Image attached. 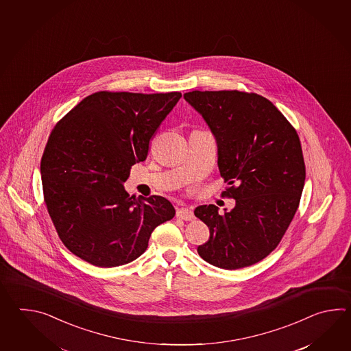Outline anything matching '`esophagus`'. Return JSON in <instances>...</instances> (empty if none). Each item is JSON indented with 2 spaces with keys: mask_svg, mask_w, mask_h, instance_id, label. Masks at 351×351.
Wrapping results in <instances>:
<instances>
[{
  "mask_svg": "<svg viewBox=\"0 0 351 351\" xmlns=\"http://www.w3.org/2000/svg\"><path fill=\"white\" fill-rule=\"evenodd\" d=\"M177 217L180 218V219H183V221H193V210L191 208L182 207V208L177 209Z\"/></svg>",
  "mask_w": 351,
  "mask_h": 351,
  "instance_id": "34e87169",
  "label": "esophagus"
}]
</instances>
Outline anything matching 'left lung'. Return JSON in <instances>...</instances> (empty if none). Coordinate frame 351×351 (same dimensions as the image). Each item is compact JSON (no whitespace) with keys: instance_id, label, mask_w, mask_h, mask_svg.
Returning <instances> with one entry per match:
<instances>
[{"instance_id":"1","label":"left lung","mask_w":351,"mask_h":351,"mask_svg":"<svg viewBox=\"0 0 351 351\" xmlns=\"http://www.w3.org/2000/svg\"><path fill=\"white\" fill-rule=\"evenodd\" d=\"M184 99L216 138L218 169L231 186L224 194L236 199L224 215L213 204L194 209L209 228L197 251L219 269L251 266L276 248L298 210L306 176L298 133L254 93L195 90Z\"/></svg>"}]
</instances>
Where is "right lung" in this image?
I'll return each instance as SVG.
<instances>
[{"label": "right lung", "instance_id": "obj_1", "mask_svg": "<svg viewBox=\"0 0 351 351\" xmlns=\"http://www.w3.org/2000/svg\"><path fill=\"white\" fill-rule=\"evenodd\" d=\"M180 97L99 91L53 128L40 165L44 198L60 239L84 261L99 267L134 261L154 228L176 215L165 197L136 199L124 183Z\"/></svg>", "mask_w": 351, "mask_h": 351}]
</instances>
